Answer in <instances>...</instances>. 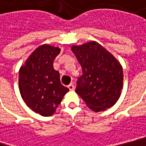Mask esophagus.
Segmentation results:
<instances>
[{"instance_id":"1","label":"esophagus","mask_w":146,"mask_h":146,"mask_svg":"<svg viewBox=\"0 0 146 146\" xmlns=\"http://www.w3.org/2000/svg\"><path fill=\"white\" fill-rule=\"evenodd\" d=\"M68 88L70 91H73V90H74V85H73V83H70L69 85L68 86Z\"/></svg>"}]
</instances>
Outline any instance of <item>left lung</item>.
<instances>
[{"label":"left lung","mask_w":146,"mask_h":146,"mask_svg":"<svg viewBox=\"0 0 146 146\" xmlns=\"http://www.w3.org/2000/svg\"><path fill=\"white\" fill-rule=\"evenodd\" d=\"M72 50L83 73L78 80L76 93L95 112L112 107L123 88V73L120 63L95 41L73 46Z\"/></svg>","instance_id":"left-lung-1"}]
</instances>
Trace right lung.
Wrapping results in <instances>:
<instances>
[{
  "label": "right lung",
  "mask_w": 146,
  "mask_h": 146,
  "mask_svg": "<svg viewBox=\"0 0 146 146\" xmlns=\"http://www.w3.org/2000/svg\"><path fill=\"white\" fill-rule=\"evenodd\" d=\"M60 49L41 45L29 55L19 73V86L23 100L41 116H51L68 89L60 83V73L53 62Z\"/></svg>",
  "instance_id": "1"
}]
</instances>
